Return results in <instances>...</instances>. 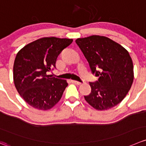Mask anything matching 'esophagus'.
<instances>
[{
  "mask_svg": "<svg viewBox=\"0 0 146 146\" xmlns=\"http://www.w3.org/2000/svg\"><path fill=\"white\" fill-rule=\"evenodd\" d=\"M71 83H74L76 85H80V82L77 81V80H71Z\"/></svg>",
  "mask_w": 146,
  "mask_h": 146,
  "instance_id": "1",
  "label": "esophagus"
}]
</instances>
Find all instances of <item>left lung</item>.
Here are the masks:
<instances>
[{
	"label": "left lung",
	"mask_w": 146,
	"mask_h": 146,
	"mask_svg": "<svg viewBox=\"0 0 146 146\" xmlns=\"http://www.w3.org/2000/svg\"><path fill=\"white\" fill-rule=\"evenodd\" d=\"M88 60L92 73L98 77L90 82L91 92L86 101L100 111L111 108L125 97L133 81V66L129 53L105 36L91 35L76 40Z\"/></svg>",
	"instance_id": "8db88e82"
}]
</instances>
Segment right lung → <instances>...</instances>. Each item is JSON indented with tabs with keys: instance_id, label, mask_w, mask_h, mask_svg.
<instances>
[{
	"instance_id": "1",
	"label": "right lung",
	"mask_w": 146,
	"mask_h": 146,
	"mask_svg": "<svg viewBox=\"0 0 146 146\" xmlns=\"http://www.w3.org/2000/svg\"><path fill=\"white\" fill-rule=\"evenodd\" d=\"M72 42L73 39L43 38L26 45L17 53L14 83L18 93L30 106L46 111L61 98L67 82L51 77L47 72L56 68L57 57Z\"/></svg>"
}]
</instances>
